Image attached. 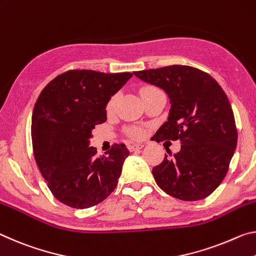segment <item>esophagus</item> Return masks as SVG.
Instances as JSON below:
<instances>
[{
  "label": "esophagus",
  "instance_id": "34e87169",
  "mask_svg": "<svg viewBox=\"0 0 256 256\" xmlns=\"http://www.w3.org/2000/svg\"><path fill=\"white\" fill-rule=\"evenodd\" d=\"M143 144H138V143H132V144H128V148H129V150H130V152H134V150H140V148H143Z\"/></svg>",
  "mask_w": 256,
  "mask_h": 256
}]
</instances>
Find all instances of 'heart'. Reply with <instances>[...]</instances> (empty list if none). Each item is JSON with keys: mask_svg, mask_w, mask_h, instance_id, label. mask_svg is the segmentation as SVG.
I'll return each instance as SVG.
<instances>
[{"mask_svg": "<svg viewBox=\"0 0 256 256\" xmlns=\"http://www.w3.org/2000/svg\"><path fill=\"white\" fill-rule=\"evenodd\" d=\"M156 90H158V88H156V87H153V86H146V87H144V88L140 90L142 98H143V96H145L146 94L150 93V92ZM116 103H118V95H113L112 98L108 100V102L106 104V111L108 113H111V112L114 111L116 110ZM129 134H130L132 137L137 138V140H138V138L143 137L145 132H144V129L142 128V127H132L130 129H129Z\"/></svg>", "mask_w": 256, "mask_h": 256, "instance_id": "1", "label": "heart"}]
</instances>
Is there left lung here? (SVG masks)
Returning a JSON list of instances; mask_svg holds the SVG:
<instances>
[{
  "instance_id": "8db88e82",
  "label": "left lung",
  "mask_w": 256,
  "mask_h": 256,
  "mask_svg": "<svg viewBox=\"0 0 256 256\" xmlns=\"http://www.w3.org/2000/svg\"><path fill=\"white\" fill-rule=\"evenodd\" d=\"M134 74L160 87L170 98L168 120L158 128L156 140L182 143L172 158L166 154L164 160L153 168L158 187L182 200L208 198L227 174L237 145L236 122L227 95L210 74L190 66L174 64Z\"/></svg>"
}]
</instances>
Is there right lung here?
<instances>
[{"label":"right lung","instance_id":"add662e5","mask_svg":"<svg viewBox=\"0 0 256 256\" xmlns=\"http://www.w3.org/2000/svg\"><path fill=\"white\" fill-rule=\"evenodd\" d=\"M130 72L69 70L42 90L32 116L34 156L54 198L74 208L106 200L118 185L129 150L113 144L98 156L92 130L106 121V106Z\"/></svg>","mask_w":256,"mask_h":256}]
</instances>
